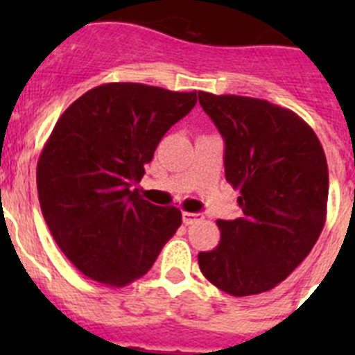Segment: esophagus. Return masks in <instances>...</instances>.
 Wrapping results in <instances>:
<instances>
[{
	"label": "esophagus",
	"mask_w": 355,
	"mask_h": 355,
	"mask_svg": "<svg viewBox=\"0 0 355 355\" xmlns=\"http://www.w3.org/2000/svg\"><path fill=\"white\" fill-rule=\"evenodd\" d=\"M200 218H202V215H200V213H190V211H183V222H184V224H187V225L193 224V222L200 220Z\"/></svg>",
	"instance_id": "esophagus-1"
}]
</instances>
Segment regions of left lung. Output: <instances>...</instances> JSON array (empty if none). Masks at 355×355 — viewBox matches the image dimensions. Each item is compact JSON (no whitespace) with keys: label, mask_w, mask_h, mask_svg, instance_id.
<instances>
[{"label":"left lung","mask_w":355,"mask_h":355,"mask_svg":"<svg viewBox=\"0 0 355 355\" xmlns=\"http://www.w3.org/2000/svg\"><path fill=\"white\" fill-rule=\"evenodd\" d=\"M225 142V180L243 216L216 220L220 241L199 252L209 283L233 297L272 290L304 261L327 215L329 168L311 126L265 99L199 92Z\"/></svg>","instance_id":"left-lung-1"}]
</instances>
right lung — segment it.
Instances as JSON below:
<instances>
[{"mask_svg": "<svg viewBox=\"0 0 355 355\" xmlns=\"http://www.w3.org/2000/svg\"><path fill=\"white\" fill-rule=\"evenodd\" d=\"M196 103V90L105 83L58 119L37 163V190L56 245L83 275L126 286L174 236L180 209L150 205L135 187L163 135Z\"/></svg>", "mask_w": 355, "mask_h": 355, "instance_id": "obj_1", "label": "right lung"}]
</instances>
